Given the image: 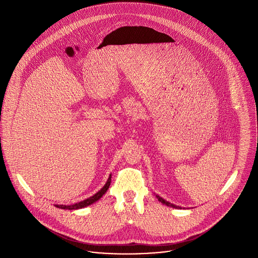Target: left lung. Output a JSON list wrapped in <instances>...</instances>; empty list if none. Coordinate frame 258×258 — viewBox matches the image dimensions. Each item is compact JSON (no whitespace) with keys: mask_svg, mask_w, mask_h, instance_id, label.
<instances>
[{"mask_svg":"<svg viewBox=\"0 0 258 258\" xmlns=\"http://www.w3.org/2000/svg\"><path fill=\"white\" fill-rule=\"evenodd\" d=\"M156 198L161 202V203H163V204H165L166 206H170V207H172V208H178V206H176V205H174V204H172V203H169L168 201H166V200H164V199H162L160 196H158V195H156Z\"/></svg>","mask_w":258,"mask_h":258,"instance_id":"left-lung-1","label":"left lung"}]
</instances>
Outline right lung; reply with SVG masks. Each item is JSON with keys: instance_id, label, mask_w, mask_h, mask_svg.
I'll use <instances>...</instances> for the list:
<instances>
[{"instance_id": "add662e5", "label": "right lung", "mask_w": 258, "mask_h": 258, "mask_svg": "<svg viewBox=\"0 0 258 258\" xmlns=\"http://www.w3.org/2000/svg\"><path fill=\"white\" fill-rule=\"evenodd\" d=\"M110 182H111V174L109 175V177H108L106 183L104 185V187H103L99 192H97L94 196H92V197H90V198H88V199H86V200H84V201H81V202H79V203L72 204V205H58V204H56L55 206H56L57 208L68 209V210H72V209L76 210V209H80V208L87 207V206H89V205L95 203L96 201H98V200L107 192V190L109 189V186H110Z\"/></svg>"}]
</instances>
